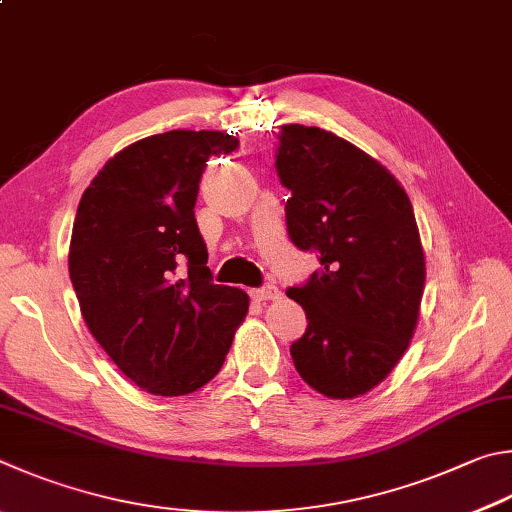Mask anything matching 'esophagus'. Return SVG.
I'll return each mask as SVG.
<instances>
[{
	"label": "esophagus",
	"mask_w": 512,
	"mask_h": 512,
	"mask_svg": "<svg viewBox=\"0 0 512 512\" xmlns=\"http://www.w3.org/2000/svg\"><path fill=\"white\" fill-rule=\"evenodd\" d=\"M250 297H253V300H257V302L280 300L282 291H280V288H277V286L268 284V286H262V288H253V291H250Z\"/></svg>",
	"instance_id": "obj_1"
}]
</instances>
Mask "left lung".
<instances>
[{
	"mask_svg": "<svg viewBox=\"0 0 512 512\" xmlns=\"http://www.w3.org/2000/svg\"><path fill=\"white\" fill-rule=\"evenodd\" d=\"M277 138L288 237L320 253L309 282L286 291L309 320L291 356L306 385L347 401L383 383L414 336L425 286L414 210L394 174L345 138L304 125Z\"/></svg>",
	"mask_w": 512,
	"mask_h": 512,
	"instance_id": "left-lung-1",
	"label": "left lung"
}]
</instances>
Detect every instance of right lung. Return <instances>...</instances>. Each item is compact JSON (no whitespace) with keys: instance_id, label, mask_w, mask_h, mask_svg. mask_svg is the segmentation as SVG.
Returning a JSON list of instances; mask_svg holds the SVG:
<instances>
[{"instance_id":"right-lung-1","label":"right lung","mask_w":512,"mask_h":512,"mask_svg":"<svg viewBox=\"0 0 512 512\" xmlns=\"http://www.w3.org/2000/svg\"><path fill=\"white\" fill-rule=\"evenodd\" d=\"M239 141L172 129L109 159L80 199L69 275L91 336L156 396H185L224 365L248 295L212 284L194 203L210 156Z\"/></svg>"}]
</instances>
